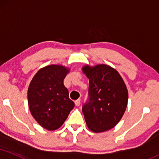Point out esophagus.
<instances>
[{"label": "esophagus", "instance_id": "esophagus-1", "mask_svg": "<svg viewBox=\"0 0 159 159\" xmlns=\"http://www.w3.org/2000/svg\"><path fill=\"white\" fill-rule=\"evenodd\" d=\"M80 99H76V100L75 101V105H76V106H79V105H80Z\"/></svg>", "mask_w": 159, "mask_h": 159}]
</instances>
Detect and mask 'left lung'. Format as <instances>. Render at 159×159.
<instances>
[{
  "mask_svg": "<svg viewBox=\"0 0 159 159\" xmlns=\"http://www.w3.org/2000/svg\"><path fill=\"white\" fill-rule=\"evenodd\" d=\"M83 71L89 80V99L83 106L87 126L94 133L114 127L126 110L128 92L120 74L105 64L91 67L85 66Z\"/></svg>",
  "mask_w": 159,
  "mask_h": 159,
  "instance_id": "8db88e82",
  "label": "left lung"
}]
</instances>
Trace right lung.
Here are the masks:
<instances>
[{"instance_id": "obj_1", "label": "right lung", "mask_w": 159, "mask_h": 159, "mask_svg": "<svg viewBox=\"0 0 159 159\" xmlns=\"http://www.w3.org/2000/svg\"><path fill=\"white\" fill-rule=\"evenodd\" d=\"M69 69L59 65L41 68L28 89L30 112L38 123L48 130L60 127L74 107L63 80Z\"/></svg>"}]
</instances>
